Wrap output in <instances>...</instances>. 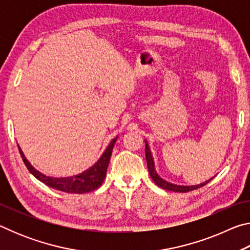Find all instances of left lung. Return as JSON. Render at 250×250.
I'll use <instances>...</instances> for the list:
<instances>
[{"label":"left lung","mask_w":250,"mask_h":250,"mask_svg":"<svg viewBox=\"0 0 250 250\" xmlns=\"http://www.w3.org/2000/svg\"><path fill=\"white\" fill-rule=\"evenodd\" d=\"M145 142H146V164H147V168H149L150 176H151V179L154 181V183L158 185V186H160L161 188L167 189V191L186 193V192L193 191V189H196L198 188H202V186L206 185L207 183H208V182H210L215 177V175H214L213 177H210L209 180H207L205 182H203V183H200V184H197V185H177V184L170 183V182L163 180L162 177H161L158 174V172H156V170H155L154 159H153V156H152L150 146H149V143H147L146 140H145Z\"/></svg>","instance_id":"8db88e82"}]
</instances>
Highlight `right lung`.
<instances>
[{"mask_svg":"<svg viewBox=\"0 0 250 250\" xmlns=\"http://www.w3.org/2000/svg\"><path fill=\"white\" fill-rule=\"evenodd\" d=\"M118 137H116L113 140L109 143V146L105 147L104 153L101 154L98 161L88 167L87 170L83 171L79 174H75L73 176H67V177H53L45 175L43 173L36 170L29 161L26 159V156L24 155L22 149H21L20 146V154L22 156L23 162L26 166L27 170L32 173V174L36 177L37 180L43 182L49 188H53L57 191L66 192V193H74V194H83V193H88L91 191H95L99 188V186L104 183V180L107 174V168L110 162V158H111L112 149L113 146L117 141Z\"/></svg>","mask_w":250,"mask_h":250,"instance_id":"add662e5","label":"right lung"}]
</instances>
